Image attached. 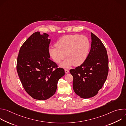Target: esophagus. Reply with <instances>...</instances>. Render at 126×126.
Masks as SVG:
<instances>
[{
  "label": "esophagus",
  "mask_w": 126,
  "mask_h": 126,
  "mask_svg": "<svg viewBox=\"0 0 126 126\" xmlns=\"http://www.w3.org/2000/svg\"><path fill=\"white\" fill-rule=\"evenodd\" d=\"M65 72L66 74H67L69 73V70L67 69H65Z\"/></svg>",
  "instance_id": "34e87169"
}]
</instances>
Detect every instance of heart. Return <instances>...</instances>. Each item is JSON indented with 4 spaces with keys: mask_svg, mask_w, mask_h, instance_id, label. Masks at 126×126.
I'll use <instances>...</instances> for the list:
<instances>
[{
    "mask_svg": "<svg viewBox=\"0 0 126 126\" xmlns=\"http://www.w3.org/2000/svg\"><path fill=\"white\" fill-rule=\"evenodd\" d=\"M55 46L49 48V55L56 63H60L65 56L60 66L66 68L73 65L80 66L85 62L90 49V41L85 36L70 34L60 38Z\"/></svg>",
    "mask_w": 126,
    "mask_h": 126,
    "instance_id": "heart-1",
    "label": "heart"
}]
</instances>
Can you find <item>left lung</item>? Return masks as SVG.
I'll use <instances>...</instances> for the list:
<instances>
[{
  "instance_id": "1",
  "label": "left lung",
  "mask_w": 126,
  "mask_h": 126,
  "mask_svg": "<svg viewBox=\"0 0 126 126\" xmlns=\"http://www.w3.org/2000/svg\"><path fill=\"white\" fill-rule=\"evenodd\" d=\"M91 46L85 62L70 73L73 77V87L80 97L88 99L96 95L105 82L108 74V57L102 41L93 33Z\"/></svg>"
}]
</instances>
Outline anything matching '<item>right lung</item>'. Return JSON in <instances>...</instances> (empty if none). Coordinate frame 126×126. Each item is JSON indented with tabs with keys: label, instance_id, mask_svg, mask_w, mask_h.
I'll return each instance as SVG.
<instances>
[{
	"label": "right lung",
	"instance_id": "add662e5",
	"mask_svg": "<svg viewBox=\"0 0 126 126\" xmlns=\"http://www.w3.org/2000/svg\"><path fill=\"white\" fill-rule=\"evenodd\" d=\"M49 35L32 34L21 47L17 60V71L26 92L33 98L45 100L56 92L57 83L65 75L63 68L51 60Z\"/></svg>",
	"mask_w": 126,
	"mask_h": 126
}]
</instances>
